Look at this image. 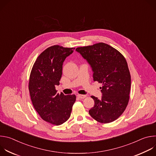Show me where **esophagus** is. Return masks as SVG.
Returning a JSON list of instances; mask_svg holds the SVG:
<instances>
[{"label":"esophagus","mask_w":156,"mask_h":156,"mask_svg":"<svg viewBox=\"0 0 156 156\" xmlns=\"http://www.w3.org/2000/svg\"><path fill=\"white\" fill-rule=\"evenodd\" d=\"M77 97L79 98L80 99H84L86 97V95H83V94H78Z\"/></svg>","instance_id":"esophagus-1"}]
</instances>
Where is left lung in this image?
<instances>
[{
  "label": "left lung",
  "instance_id": "obj_1",
  "mask_svg": "<svg viewBox=\"0 0 156 156\" xmlns=\"http://www.w3.org/2000/svg\"><path fill=\"white\" fill-rule=\"evenodd\" d=\"M76 51L90 64L94 81L102 84V99L91 96L94 105L89 114L102 123L115 121L123 113L129 99L131 75L125 58L103 42L77 48Z\"/></svg>",
  "mask_w": 156,
  "mask_h": 156
}]
</instances>
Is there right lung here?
I'll list each match as a JSON object with an SVG mask.
<instances>
[{
    "instance_id": "add662e5",
    "label": "right lung",
    "mask_w": 156,
    "mask_h": 156,
    "mask_svg": "<svg viewBox=\"0 0 156 156\" xmlns=\"http://www.w3.org/2000/svg\"><path fill=\"white\" fill-rule=\"evenodd\" d=\"M75 48L54 45L44 50L36 60L30 76L29 91L33 105L41 119L60 125L70 117L76 96L57 93L62 65Z\"/></svg>"
}]
</instances>
